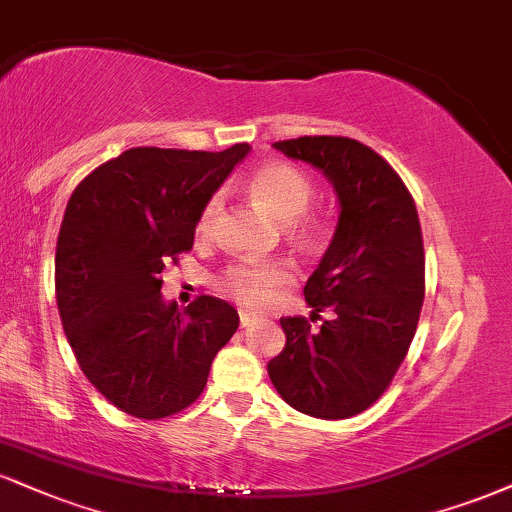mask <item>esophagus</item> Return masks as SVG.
Masks as SVG:
<instances>
[{
    "label": "esophagus",
    "mask_w": 512,
    "mask_h": 512,
    "mask_svg": "<svg viewBox=\"0 0 512 512\" xmlns=\"http://www.w3.org/2000/svg\"><path fill=\"white\" fill-rule=\"evenodd\" d=\"M252 322H255V317L250 312H240V326H250Z\"/></svg>",
    "instance_id": "obj_1"
}]
</instances>
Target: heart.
Listing matches in <instances>:
<instances>
[{
    "label": "heart",
    "mask_w": 512,
    "mask_h": 512,
    "mask_svg": "<svg viewBox=\"0 0 512 512\" xmlns=\"http://www.w3.org/2000/svg\"><path fill=\"white\" fill-rule=\"evenodd\" d=\"M248 190L274 219L283 221V231L288 238L303 245L315 238L317 219L305 212L315 195V186L303 169L288 162H267L252 171ZM219 212L221 197L209 195L195 219L197 238L205 240L212 236ZM291 281V267L281 260H238L217 276V288L233 303L248 307V310H262Z\"/></svg>",
    "instance_id": "obj_1"
}]
</instances>
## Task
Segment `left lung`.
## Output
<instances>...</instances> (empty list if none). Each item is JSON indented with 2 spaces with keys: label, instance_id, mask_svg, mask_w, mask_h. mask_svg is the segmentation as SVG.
Masks as SVG:
<instances>
[{
  "label": "left lung",
  "instance_id": "1",
  "mask_svg": "<svg viewBox=\"0 0 512 512\" xmlns=\"http://www.w3.org/2000/svg\"><path fill=\"white\" fill-rule=\"evenodd\" d=\"M312 164L338 195L336 233L305 283L310 319L283 317L286 348L269 360L274 389L295 410L346 420L389 389L408 355L424 300V248L415 200L372 147L341 135L274 143ZM321 319V318H319Z\"/></svg>",
  "mask_w": 512,
  "mask_h": 512
}]
</instances>
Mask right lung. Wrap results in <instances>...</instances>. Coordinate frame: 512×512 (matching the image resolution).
Returning <instances> with one entry per match:
<instances>
[{
  "label": "right lung",
  "mask_w": 512,
  "mask_h": 512,
  "mask_svg": "<svg viewBox=\"0 0 512 512\" xmlns=\"http://www.w3.org/2000/svg\"><path fill=\"white\" fill-rule=\"evenodd\" d=\"M248 152L133 147L85 176L66 205L54 260L61 324L85 377L126 415L186 410L236 334L229 303L200 295L181 312L164 303L159 274L193 248L197 212Z\"/></svg>",
  "instance_id": "add662e5"
}]
</instances>
